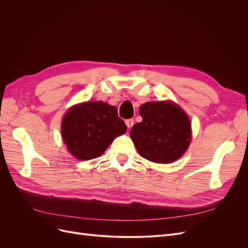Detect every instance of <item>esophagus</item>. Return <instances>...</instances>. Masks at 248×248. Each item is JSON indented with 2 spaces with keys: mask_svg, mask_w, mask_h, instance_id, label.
Listing matches in <instances>:
<instances>
[{
  "mask_svg": "<svg viewBox=\"0 0 248 248\" xmlns=\"http://www.w3.org/2000/svg\"><path fill=\"white\" fill-rule=\"evenodd\" d=\"M125 124L127 125V127H128V128H131V127L133 126V120L132 119L125 120Z\"/></svg>",
  "mask_w": 248,
  "mask_h": 248,
  "instance_id": "34e87169",
  "label": "esophagus"
}]
</instances>
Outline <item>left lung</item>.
Wrapping results in <instances>:
<instances>
[{
  "label": "left lung",
  "instance_id": "obj_1",
  "mask_svg": "<svg viewBox=\"0 0 248 248\" xmlns=\"http://www.w3.org/2000/svg\"><path fill=\"white\" fill-rule=\"evenodd\" d=\"M142 121L130 131L138 152L156 163L181 157L191 140V125L185 111L171 101L146 102L140 108Z\"/></svg>",
  "mask_w": 248,
  "mask_h": 248
}]
</instances>
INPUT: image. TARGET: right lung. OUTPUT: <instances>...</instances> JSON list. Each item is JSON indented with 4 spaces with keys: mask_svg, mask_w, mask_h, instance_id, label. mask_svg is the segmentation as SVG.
I'll return each instance as SVG.
<instances>
[{
    "mask_svg": "<svg viewBox=\"0 0 248 248\" xmlns=\"http://www.w3.org/2000/svg\"><path fill=\"white\" fill-rule=\"evenodd\" d=\"M127 127L117 108L102 101L72 107L62 120V139L72 156L89 160L100 156Z\"/></svg>",
    "mask_w": 248,
    "mask_h": 248,
    "instance_id": "add662e5",
    "label": "right lung"
}]
</instances>
